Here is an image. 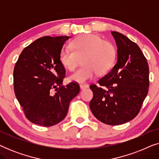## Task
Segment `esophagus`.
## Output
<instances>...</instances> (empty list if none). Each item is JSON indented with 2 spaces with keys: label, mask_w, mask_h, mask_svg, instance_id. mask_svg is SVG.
<instances>
[{
  "label": "esophagus",
  "mask_w": 159,
  "mask_h": 159,
  "mask_svg": "<svg viewBox=\"0 0 159 159\" xmlns=\"http://www.w3.org/2000/svg\"><path fill=\"white\" fill-rule=\"evenodd\" d=\"M89 87L88 84H80V89H85V88H88Z\"/></svg>",
  "instance_id": "1"
}]
</instances>
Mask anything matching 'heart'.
I'll list each match as a JSON object with an SVG mask.
<instances>
[{
  "instance_id": "obj_1",
  "label": "heart",
  "mask_w": 159,
  "mask_h": 159,
  "mask_svg": "<svg viewBox=\"0 0 159 159\" xmlns=\"http://www.w3.org/2000/svg\"><path fill=\"white\" fill-rule=\"evenodd\" d=\"M72 48L64 47L60 61L69 71H75L81 61L84 65L69 77V81L83 83L98 74H105L114 65L116 58L114 45L95 34H82L71 42Z\"/></svg>"
}]
</instances>
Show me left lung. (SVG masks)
Listing matches in <instances>:
<instances>
[{"mask_svg": "<svg viewBox=\"0 0 159 159\" xmlns=\"http://www.w3.org/2000/svg\"><path fill=\"white\" fill-rule=\"evenodd\" d=\"M117 45V61L109 72L90 86L93 98L90 108L101 122L119 125L133 119L140 112L149 88L146 58L135 43L111 32Z\"/></svg>", "mask_w": 159, "mask_h": 159, "instance_id": "left-lung-1", "label": "left lung"}]
</instances>
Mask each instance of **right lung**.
I'll return each instance as SVG.
<instances>
[{"label": "right lung", "instance_id": "1", "mask_svg": "<svg viewBox=\"0 0 159 159\" xmlns=\"http://www.w3.org/2000/svg\"><path fill=\"white\" fill-rule=\"evenodd\" d=\"M69 36H45L23 50L14 69V89L28 120L51 127L66 116L71 100L80 93L79 84L62 85L66 71L60 52ZM53 89L57 93L51 92Z\"/></svg>", "mask_w": 159, "mask_h": 159}]
</instances>
